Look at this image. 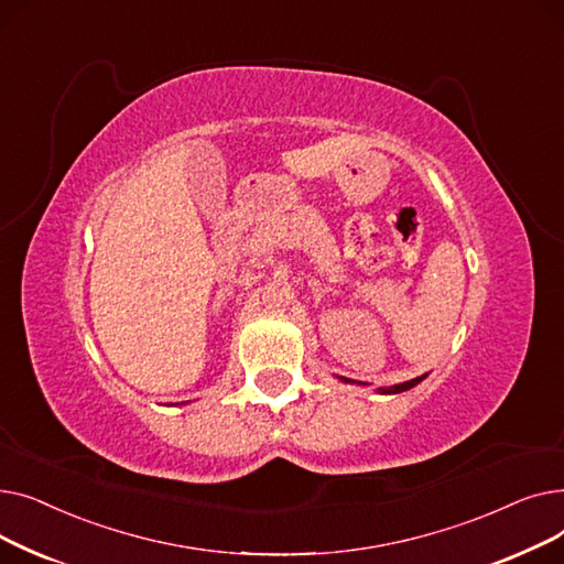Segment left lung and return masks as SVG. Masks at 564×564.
<instances>
[{"label": "left lung", "mask_w": 564, "mask_h": 564, "mask_svg": "<svg viewBox=\"0 0 564 564\" xmlns=\"http://www.w3.org/2000/svg\"><path fill=\"white\" fill-rule=\"evenodd\" d=\"M427 375H421V377H416V379H409V381H402V383H393V387H379L377 389V393L379 395H398V393H404V391H409V389H413V387H419V383L425 379ZM340 381H345V383H349V379H345V377H340ZM354 383V381H351ZM361 383V381H359Z\"/></svg>", "instance_id": "left-lung-1"}]
</instances>
